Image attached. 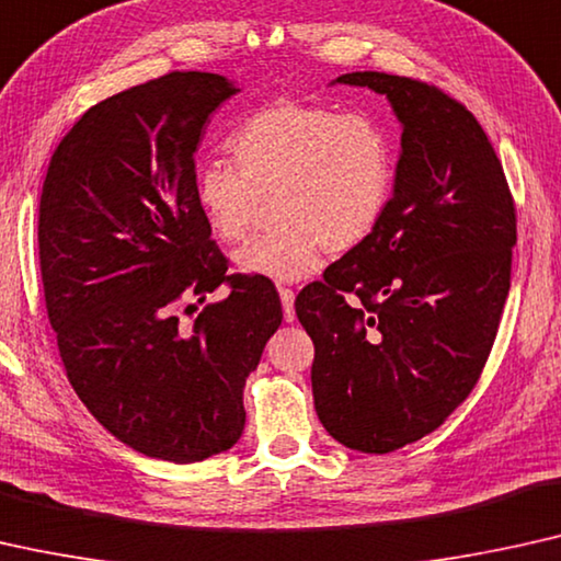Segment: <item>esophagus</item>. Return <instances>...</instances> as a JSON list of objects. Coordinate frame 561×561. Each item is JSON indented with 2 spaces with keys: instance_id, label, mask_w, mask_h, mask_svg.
<instances>
[{
  "instance_id": "34e87169",
  "label": "esophagus",
  "mask_w": 561,
  "mask_h": 561,
  "mask_svg": "<svg viewBox=\"0 0 561 561\" xmlns=\"http://www.w3.org/2000/svg\"><path fill=\"white\" fill-rule=\"evenodd\" d=\"M279 299H282V310H284V320L295 322V291L289 287H279Z\"/></svg>"
}]
</instances>
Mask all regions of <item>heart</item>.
Here are the masks:
<instances>
[{"mask_svg": "<svg viewBox=\"0 0 561 561\" xmlns=\"http://www.w3.org/2000/svg\"><path fill=\"white\" fill-rule=\"evenodd\" d=\"M228 152L239 170L203 168L195 203L220 243H239L272 201L277 226L236 254L239 272L254 277H310L328 251L366 241L391 198V139L360 114L277 101L239 124Z\"/></svg>", "mask_w": 561, "mask_h": 561, "instance_id": "b5f03b06", "label": "heart"}]
</instances>
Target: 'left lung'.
<instances>
[{"mask_svg": "<svg viewBox=\"0 0 561 561\" xmlns=\"http://www.w3.org/2000/svg\"><path fill=\"white\" fill-rule=\"evenodd\" d=\"M401 122L393 195L374 233L297 295L322 427L358 453L435 432L478 383L511 289L516 208L460 101L404 76L345 73ZM352 302H347V297Z\"/></svg>", "mask_w": 561, "mask_h": 561, "instance_id": "8db88e82", "label": "left lung"}]
</instances>
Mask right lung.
I'll return each mask as SVG.
<instances>
[{
  "label": "right lung",
  "instance_id": "add662e5",
  "mask_svg": "<svg viewBox=\"0 0 561 561\" xmlns=\"http://www.w3.org/2000/svg\"><path fill=\"white\" fill-rule=\"evenodd\" d=\"M239 89L175 70L91 106L41 195L45 307L68 381L137 453L201 462L243 432V386L282 325L274 284L228 274L195 203V149ZM220 283L229 297L197 309Z\"/></svg>",
  "mask_w": 561,
  "mask_h": 561
}]
</instances>
